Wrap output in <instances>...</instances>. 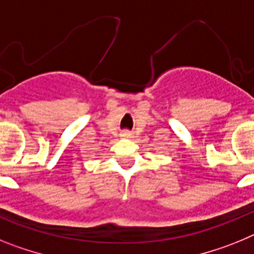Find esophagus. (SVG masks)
<instances>
[{"instance_id": "obj_1", "label": "esophagus", "mask_w": 254, "mask_h": 254, "mask_svg": "<svg viewBox=\"0 0 254 254\" xmlns=\"http://www.w3.org/2000/svg\"><path fill=\"white\" fill-rule=\"evenodd\" d=\"M131 135H133V134L130 133L129 130H123V131H121V136H123V138H131Z\"/></svg>"}]
</instances>
